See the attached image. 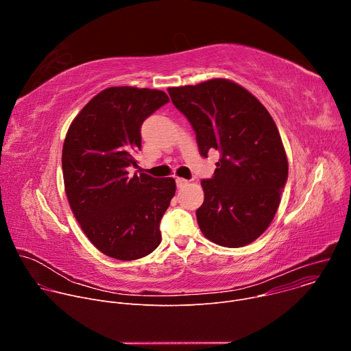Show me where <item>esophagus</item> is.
<instances>
[{"label":"esophagus","mask_w":351,"mask_h":351,"mask_svg":"<svg viewBox=\"0 0 351 351\" xmlns=\"http://www.w3.org/2000/svg\"><path fill=\"white\" fill-rule=\"evenodd\" d=\"M187 183H189V180H186V179H183V178H176V186H178V189H183L184 186H187Z\"/></svg>","instance_id":"34e87169"}]
</instances>
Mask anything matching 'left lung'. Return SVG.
<instances>
[{
	"label": "left lung",
	"mask_w": 351,
	"mask_h": 351,
	"mask_svg": "<svg viewBox=\"0 0 351 351\" xmlns=\"http://www.w3.org/2000/svg\"><path fill=\"white\" fill-rule=\"evenodd\" d=\"M173 106L189 119L203 157L218 149L213 179L203 180L204 203L195 211L203 234L237 248L271 225L287 180L285 147L268 110L229 79L169 87Z\"/></svg>",
	"instance_id": "left-lung-1"
}]
</instances>
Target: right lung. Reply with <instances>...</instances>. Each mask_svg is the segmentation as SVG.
I'll return each instance as SVG.
<instances>
[{
    "instance_id": "1",
    "label": "right lung",
    "mask_w": 351,
    "mask_h": 351,
    "mask_svg": "<svg viewBox=\"0 0 351 351\" xmlns=\"http://www.w3.org/2000/svg\"><path fill=\"white\" fill-rule=\"evenodd\" d=\"M169 103L162 90L108 87L72 121L62 147V173L71 210L103 254L138 260L161 243L160 221L176 184L173 178L129 176L141 148L143 121Z\"/></svg>"
}]
</instances>
